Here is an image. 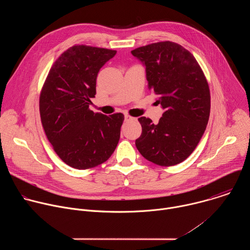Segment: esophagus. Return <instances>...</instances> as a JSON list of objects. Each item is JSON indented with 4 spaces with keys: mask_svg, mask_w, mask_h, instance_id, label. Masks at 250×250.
<instances>
[{
    "mask_svg": "<svg viewBox=\"0 0 250 250\" xmlns=\"http://www.w3.org/2000/svg\"><path fill=\"white\" fill-rule=\"evenodd\" d=\"M132 119H133V118H131V117L128 116V115H125V122L130 121V120H132Z\"/></svg>",
    "mask_w": 250,
    "mask_h": 250,
    "instance_id": "obj_1",
    "label": "esophagus"
}]
</instances>
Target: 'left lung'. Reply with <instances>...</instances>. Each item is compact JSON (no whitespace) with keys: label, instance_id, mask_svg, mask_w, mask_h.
<instances>
[{"label":"left lung","instance_id":"left-lung-1","mask_svg":"<svg viewBox=\"0 0 250 250\" xmlns=\"http://www.w3.org/2000/svg\"><path fill=\"white\" fill-rule=\"evenodd\" d=\"M146 66L148 89L164 110L157 125L141 117L140 154L160 166L179 164L195 150L209 117V89L193 54L180 44L161 42L131 51Z\"/></svg>","mask_w":250,"mask_h":250}]
</instances>
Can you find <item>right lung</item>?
<instances>
[{
  "instance_id": "1",
  "label": "right lung",
  "mask_w": 250,
  "mask_h": 250,
  "mask_svg": "<svg viewBox=\"0 0 250 250\" xmlns=\"http://www.w3.org/2000/svg\"><path fill=\"white\" fill-rule=\"evenodd\" d=\"M116 50L74 45L54 62L40 98L41 119L56 154L84 170L108 160L121 136L123 114L105 116L89 109L100 69Z\"/></svg>"
}]
</instances>
